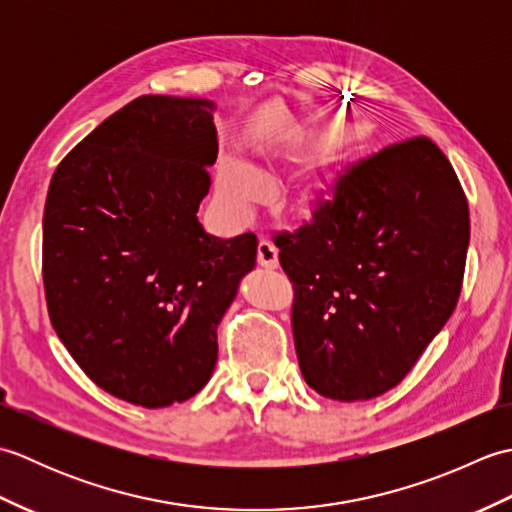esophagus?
<instances>
[{"mask_svg":"<svg viewBox=\"0 0 512 512\" xmlns=\"http://www.w3.org/2000/svg\"><path fill=\"white\" fill-rule=\"evenodd\" d=\"M257 262L259 266L264 268H277L279 264V250L277 246L270 242V239L262 237L259 239V246H257Z\"/></svg>","mask_w":512,"mask_h":512,"instance_id":"1","label":"esophagus"}]
</instances>
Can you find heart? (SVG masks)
I'll return each instance as SVG.
<instances>
[{"instance_id": "heart-1", "label": "heart", "mask_w": 512, "mask_h": 512, "mask_svg": "<svg viewBox=\"0 0 512 512\" xmlns=\"http://www.w3.org/2000/svg\"><path fill=\"white\" fill-rule=\"evenodd\" d=\"M220 193L226 202L246 206L264 193V180L246 162L228 158L220 171Z\"/></svg>"}]
</instances>
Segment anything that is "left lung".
Here are the masks:
<instances>
[{
	"mask_svg": "<svg viewBox=\"0 0 512 512\" xmlns=\"http://www.w3.org/2000/svg\"><path fill=\"white\" fill-rule=\"evenodd\" d=\"M469 235L460 180L429 138L328 180L310 220L275 237L306 383L343 402L396 387L455 310Z\"/></svg>",
	"mask_w": 512,
	"mask_h": 512,
	"instance_id": "obj_1",
	"label": "left lung"
}]
</instances>
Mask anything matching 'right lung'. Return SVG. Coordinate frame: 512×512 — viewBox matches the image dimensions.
Here are the masks:
<instances>
[{"mask_svg": "<svg viewBox=\"0 0 512 512\" xmlns=\"http://www.w3.org/2000/svg\"><path fill=\"white\" fill-rule=\"evenodd\" d=\"M215 103L145 94L85 136L50 180L43 286L54 332L96 385L147 409L209 383L217 323L255 268L253 233L198 220Z\"/></svg>", "mask_w": 512, "mask_h": 512, "instance_id": "add662e5", "label": "right lung"}]
</instances>
